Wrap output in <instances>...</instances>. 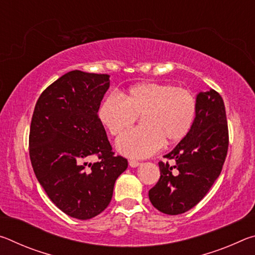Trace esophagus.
Returning a JSON list of instances; mask_svg holds the SVG:
<instances>
[{"label":"esophagus","instance_id":"esophagus-1","mask_svg":"<svg viewBox=\"0 0 255 255\" xmlns=\"http://www.w3.org/2000/svg\"><path fill=\"white\" fill-rule=\"evenodd\" d=\"M139 162L136 161V159H129V165H130L131 167H137L139 166Z\"/></svg>","mask_w":255,"mask_h":255}]
</instances>
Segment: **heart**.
<instances>
[{"mask_svg": "<svg viewBox=\"0 0 255 255\" xmlns=\"http://www.w3.org/2000/svg\"><path fill=\"white\" fill-rule=\"evenodd\" d=\"M197 102L188 90L171 84L141 83L120 97L111 93L99 108V119L110 135L117 136L141 117L140 128L118 138L117 148L130 157H147L164 144L187 135L196 117Z\"/></svg>", "mask_w": 255, "mask_h": 255, "instance_id": "obj_1", "label": "heart"}]
</instances>
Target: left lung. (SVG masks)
Masks as SVG:
<instances>
[{
	"label": "left lung",
	"mask_w": 255,
	"mask_h": 255,
	"mask_svg": "<svg viewBox=\"0 0 255 255\" xmlns=\"http://www.w3.org/2000/svg\"><path fill=\"white\" fill-rule=\"evenodd\" d=\"M196 118L180 143L158 162L161 176L148 191L149 200L166 215H179L193 208L221 174L228 149V126L225 105L218 92L197 96ZM176 170L173 172V169Z\"/></svg>",
	"instance_id": "1"
}]
</instances>
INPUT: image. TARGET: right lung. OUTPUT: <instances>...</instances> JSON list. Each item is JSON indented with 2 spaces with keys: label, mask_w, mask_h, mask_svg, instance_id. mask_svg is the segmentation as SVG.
<instances>
[{
  "label": "right lung",
  "mask_w": 255,
  "mask_h": 255,
  "mask_svg": "<svg viewBox=\"0 0 255 255\" xmlns=\"http://www.w3.org/2000/svg\"><path fill=\"white\" fill-rule=\"evenodd\" d=\"M109 75L68 72L44 92L34 107L29 155L49 199L77 219H90L110 204L116 180L128 167L116 156L98 111L110 86ZM99 161L86 167V159Z\"/></svg>",
  "instance_id": "obj_1"
}]
</instances>
